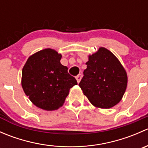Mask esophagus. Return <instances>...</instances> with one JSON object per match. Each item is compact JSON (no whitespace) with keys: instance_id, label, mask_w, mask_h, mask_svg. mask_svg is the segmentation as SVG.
<instances>
[{"instance_id":"1","label":"esophagus","mask_w":148,"mask_h":148,"mask_svg":"<svg viewBox=\"0 0 148 148\" xmlns=\"http://www.w3.org/2000/svg\"><path fill=\"white\" fill-rule=\"evenodd\" d=\"M82 74H78V75L77 76V77H76V79H77V82H79L80 81H81V79H82Z\"/></svg>"}]
</instances>
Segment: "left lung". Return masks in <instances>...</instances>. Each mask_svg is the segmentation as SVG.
I'll return each instance as SVG.
<instances>
[{
	"label": "left lung",
	"instance_id": "left-lung-1",
	"mask_svg": "<svg viewBox=\"0 0 148 148\" xmlns=\"http://www.w3.org/2000/svg\"><path fill=\"white\" fill-rule=\"evenodd\" d=\"M86 69L79 85L96 107L109 109L122 99L127 85L126 71L108 49L100 47L89 56Z\"/></svg>",
	"mask_w": 148,
	"mask_h": 148
}]
</instances>
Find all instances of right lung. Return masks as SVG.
<instances>
[{
    "mask_svg": "<svg viewBox=\"0 0 148 148\" xmlns=\"http://www.w3.org/2000/svg\"><path fill=\"white\" fill-rule=\"evenodd\" d=\"M62 55L45 49L31 55L22 70L21 85L36 107L47 111L59 109L77 82L60 63Z\"/></svg>",
    "mask_w": 148,
    "mask_h": 148,
    "instance_id": "right-lung-1",
    "label": "right lung"
}]
</instances>
